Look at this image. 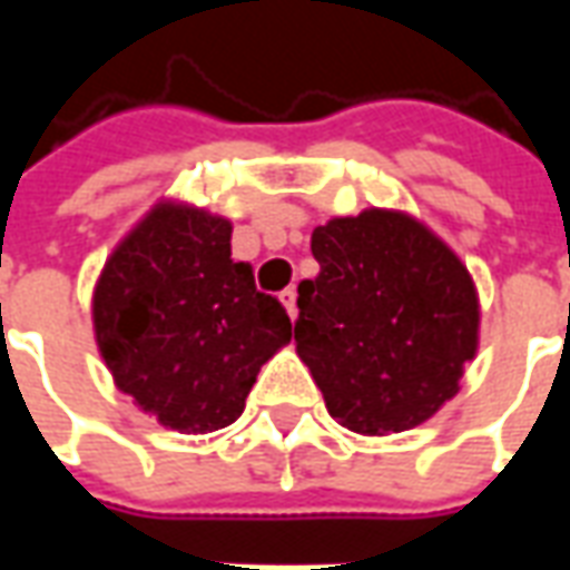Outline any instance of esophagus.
I'll return each mask as SVG.
<instances>
[{
    "label": "esophagus",
    "mask_w": 570,
    "mask_h": 570,
    "mask_svg": "<svg viewBox=\"0 0 570 570\" xmlns=\"http://www.w3.org/2000/svg\"><path fill=\"white\" fill-rule=\"evenodd\" d=\"M281 302H284V308H286V314H289V317H296V289H293V286H286L284 293H281Z\"/></svg>",
    "instance_id": "34e87169"
}]
</instances>
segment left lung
Here are the masks:
<instances>
[{
    "label": "left lung",
    "instance_id": "1",
    "mask_svg": "<svg viewBox=\"0 0 570 570\" xmlns=\"http://www.w3.org/2000/svg\"><path fill=\"white\" fill-rule=\"evenodd\" d=\"M296 354L342 428L403 433L433 419L479 347L476 284L440 235L403 210L335 216L311 235Z\"/></svg>",
    "mask_w": 570,
    "mask_h": 570
}]
</instances>
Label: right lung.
<instances>
[{
  "label": "right lung",
  "instance_id": "right-lung-1",
  "mask_svg": "<svg viewBox=\"0 0 570 570\" xmlns=\"http://www.w3.org/2000/svg\"><path fill=\"white\" fill-rule=\"evenodd\" d=\"M91 317L118 391L179 433L240 419L259 370L293 338L284 305L232 259V223L170 198L118 240Z\"/></svg>",
  "mask_w": 570,
  "mask_h": 570
}]
</instances>
